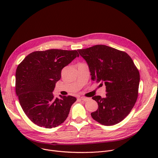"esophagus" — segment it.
Listing matches in <instances>:
<instances>
[{"instance_id":"34e87169","label":"esophagus","mask_w":158,"mask_h":158,"mask_svg":"<svg viewBox=\"0 0 158 158\" xmlns=\"http://www.w3.org/2000/svg\"><path fill=\"white\" fill-rule=\"evenodd\" d=\"M82 101H85V102H86V101H89V98H88V97H81V98H80Z\"/></svg>"}]
</instances>
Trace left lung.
Wrapping results in <instances>:
<instances>
[{
    "label": "left lung",
    "instance_id": "obj_1",
    "mask_svg": "<svg viewBox=\"0 0 158 158\" xmlns=\"http://www.w3.org/2000/svg\"><path fill=\"white\" fill-rule=\"evenodd\" d=\"M87 62L92 79L103 82L106 97H92L98 105L92 117L104 126L115 125L129 114L138 96L139 73L131 57L123 51L104 45L78 49Z\"/></svg>",
    "mask_w": 158,
    "mask_h": 158
}]
</instances>
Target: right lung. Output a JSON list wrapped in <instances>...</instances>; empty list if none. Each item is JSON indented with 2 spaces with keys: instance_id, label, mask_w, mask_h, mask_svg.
<instances>
[{
  "instance_id": "1",
  "label": "right lung",
  "mask_w": 158,
  "mask_h": 158,
  "mask_svg": "<svg viewBox=\"0 0 158 158\" xmlns=\"http://www.w3.org/2000/svg\"><path fill=\"white\" fill-rule=\"evenodd\" d=\"M79 54L76 50L48 49L28 54L16 70L15 91L22 108L29 120L51 129L68 117L76 98H54L52 92L61 79V70Z\"/></svg>"
}]
</instances>
